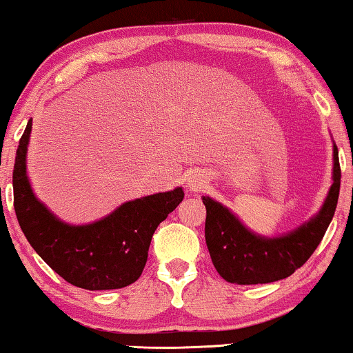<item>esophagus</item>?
<instances>
[{"label": "esophagus", "mask_w": 353, "mask_h": 353, "mask_svg": "<svg viewBox=\"0 0 353 353\" xmlns=\"http://www.w3.org/2000/svg\"><path fill=\"white\" fill-rule=\"evenodd\" d=\"M205 184H207V181H205V177L202 174H192V176L187 179V189L190 192H199L202 190Z\"/></svg>", "instance_id": "esophagus-1"}]
</instances>
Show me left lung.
Masks as SVG:
<instances>
[{
  "label": "left lung",
  "mask_w": 353,
  "mask_h": 353,
  "mask_svg": "<svg viewBox=\"0 0 353 353\" xmlns=\"http://www.w3.org/2000/svg\"><path fill=\"white\" fill-rule=\"evenodd\" d=\"M332 185L323 207L296 230L280 236L254 233L238 216L210 197H202L207 208L205 241L213 265L226 282L238 285L270 283L287 279L305 264L331 225L341 190L339 151L332 146Z\"/></svg>",
  "instance_id": "8db88e82"
}]
</instances>
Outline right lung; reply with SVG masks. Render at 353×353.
<instances>
[{
  "label": "right lung",
  "mask_w": 353,
  "mask_h": 353,
  "mask_svg": "<svg viewBox=\"0 0 353 353\" xmlns=\"http://www.w3.org/2000/svg\"><path fill=\"white\" fill-rule=\"evenodd\" d=\"M32 119L16 151L12 189L17 221L29 244L61 279L84 290L132 285L145 269L151 238L184 199L182 187L125 202L88 225H70L35 197L28 177Z\"/></svg>",
  "instance_id": "1"
}]
</instances>
